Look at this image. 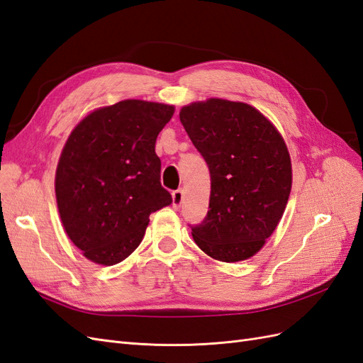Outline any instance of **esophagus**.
<instances>
[{"label":"esophagus","mask_w":363,"mask_h":363,"mask_svg":"<svg viewBox=\"0 0 363 363\" xmlns=\"http://www.w3.org/2000/svg\"><path fill=\"white\" fill-rule=\"evenodd\" d=\"M183 199H184V192L182 189L179 191H174L172 192V207L174 208H179L183 203Z\"/></svg>","instance_id":"34e87169"}]
</instances>
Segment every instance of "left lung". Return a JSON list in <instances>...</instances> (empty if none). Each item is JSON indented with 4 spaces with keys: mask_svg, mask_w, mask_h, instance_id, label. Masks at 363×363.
Masks as SVG:
<instances>
[{
    "mask_svg": "<svg viewBox=\"0 0 363 363\" xmlns=\"http://www.w3.org/2000/svg\"><path fill=\"white\" fill-rule=\"evenodd\" d=\"M180 121L211 171V199L192 238L219 262L252 257L274 233L292 188L280 131L256 107L208 98L180 108Z\"/></svg>",
    "mask_w": 363,
    "mask_h": 363,
    "instance_id": "8db88e82",
    "label": "left lung"
}]
</instances>
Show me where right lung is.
Here are the masks:
<instances>
[{"instance_id": "right-lung-1", "label": "right lung", "mask_w": 363, "mask_h": 363, "mask_svg": "<svg viewBox=\"0 0 363 363\" xmlns=\"http://www.w3.org/2000/svg\"><path fill=\"white\" fill-rule=\"evenodd\" d=\"M175 107L124 100L95 108L74 127L56 169V200L72 244L98 265L127 259L150 215L172 203L160 184L156 139Z\"/></svg>"}]
</instances>
